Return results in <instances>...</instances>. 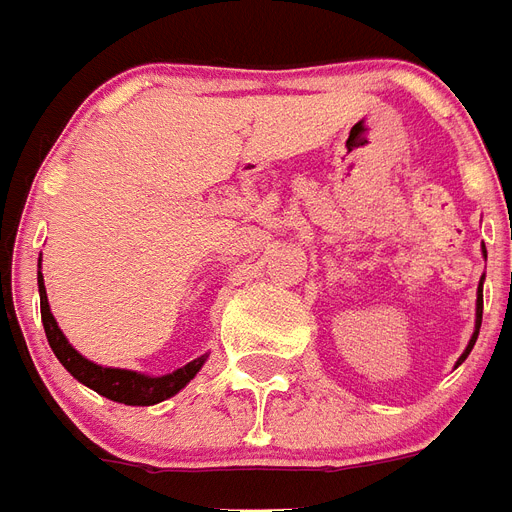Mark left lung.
<instances>
[{"instance_id": "8db88e82", "label": "left lung", "mask_w": 512, "mask_h": 512, "mask_svg": "<svg viewBox=\"0 0 512 512\" xmlns=\"http://www.w3.org/2000/svg\"><path fill=\"white\" fill-rule=\"evenodd\" d=\"M480 321H483V280H480V291H478V321H475V334H472L470 345H467V351L461 353V359H459V361H464V359H467V356H470L472 345H475V340H478V332H480Z\"/></svg>"}]
</instances>
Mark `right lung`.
<instances>
[{
    "instance_id": "1",
    "label": "right lung",
    "mask_w": 512,
    "mask_h": 512,
    "mask_svg": "<svg viewBox=\"0 0 512 512\" xmlns=\"http://www.w3.org/2000/svg\"><path fill=\"white\" fill-rule=\"evenodd\" d=\"M40 283V313L42 326H45V337L51 343L56 359L67 367L69 375H75L80 383H86L88 388H94L96 394L113 399V402H124V405H156L164 402L172 394H178L180 388L186 386L188 380L194 378L205 359L188 361L186 367L161 375V378H148L140 372L132 370H110V367H99L94 361L83 359L72 345L67 343V337L61 334L56 318H53L51 307H48V297H45V286H42V275L37 278Z\"/></svg>"
}]
</instances>
